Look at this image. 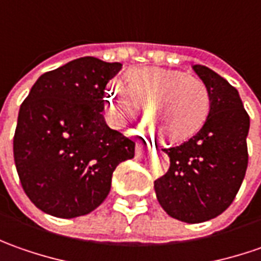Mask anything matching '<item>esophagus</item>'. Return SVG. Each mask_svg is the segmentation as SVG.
<instances>
[{"label": "esophagus", "instance_id": "esophagus-1", "mask_svg": "<svg viewBox=\"0 0 261 261\" xmlns=\"http://www.w3.org/2000/svg\"><path fill=\"white\" fill-rule=\"evenodd\" d=\"M146 148H147V146H144L143 143H137L136 144V159H143L144 156H146Z\"/></svg>", "mask_w": 261, "mask_h": 261}]
</instances>
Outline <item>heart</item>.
I'll use <instances>...</instances> for the list:
<instances>
[{
    "mask_svg": "<svg viewBox=\"0 0 261 261\" xmlns=\"http://www.w3.org/2000/svg\"><path fill=\"white\" fill-rule=\"evenodd\" d=\"M146 107L162 139L184 141L208 120L211 92L202 79L163 68L136 69L108 88L107 110L117 125L137 122Z\"/></svg>",
    "mask_w": 261,
    "mask_h": 261,
    "instance_id": "b5f03b06",
    "label": "heart"
}]
</instances>
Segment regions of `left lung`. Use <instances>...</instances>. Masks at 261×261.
<instances>
[{
  "label": "left lung",
  "mask_w": 261,
  "mask_h": 261,
  "mask_svg": "<svg viewBox=\"0 0 261 261\" xmlns=\"http://www.w3.org/2000/svg\"><path fill=\"white\" fill-rule=\"evenodd\" d=\"M193 70L210 88L211 113L192 139L163 148L170 166L154 180V191L172 218L198 224L225 211L243 184L250 117L237 89L224 77L202 65Z\"/></svg>",
  "instance_id": "1"
}]
</instances>
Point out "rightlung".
<instances>
[{"label": "right lung", "mask_w": 261, "mask_h": 261, "mask_svg": "<svg viewBox=\"0 0 261 261\" xmlns=\"http://www.w3.org/2000/svg\"><path fill=\"white\" fill-rule=\"evenodd\" d=\"M121 63L75 59L43 73L24 99L14 133V162L23 191L58 218L94 211L111 189L115 167L136 143L102 117L107 84Z\"/></svg>", "instance_id": "obj_1"}]
</instances>
